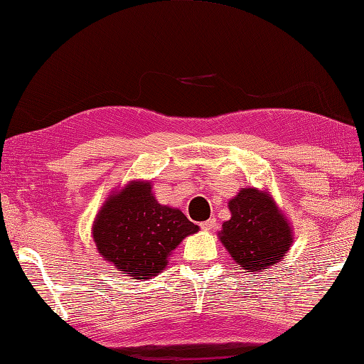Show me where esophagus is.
Returning <instances> with one entry per match:
<instances>
[{
	"label": "esophagus",
	"mask_w": 364,
	"mask_h": 364,
	"mask_svg": "<svg viewBox=\"0 0 364 364\" xmlns=\"http://www.w3.org/2000/svg\"><path fill=\"white\" fill-rule=\"evenodd\" d=\"M200 227L203 230H215V227H216V219L215 218H211V219H208V220H205V223H202L200 224Z\"/></svg>",
	"instance_id": "34e87169"
}]
</instances>
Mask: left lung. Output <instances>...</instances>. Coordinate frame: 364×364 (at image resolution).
<instances>
[{"label":"left lung","instance_id":"1","mask_svg":"<svg viewBox=\"0 0 364 364\" xmlns=\"http://www.w3.org/2000/svg\"><path fill=\"white\" fill-rule=\"evenodd\" d=\"M232 218L219 240L246 273L263 272L284 259L294 243L291 225L273 197L257 188H243L229 202Z\"/></svg>","mask_w":364,"mask_h":364}]
</instances>
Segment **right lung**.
Here are the masks:
<instances>
[{
	"mask_svg": "<svg viewBox=\"0 0 364 364\" xmlns=\"http://www.w3.org/2000/svg\"><path fill=\"white\" fill-rule=\"evenodd\" d=\"M198 225L178 208L161 205L149 181H131L107 198L92 224L104 260L132 279L162 273L172 251Z\"/></svg>",
	"mask_w": 364,
	"mask_h": 364,
	"instance_id": "add662e5",
	"label": "right lung"
}]
</instances>
